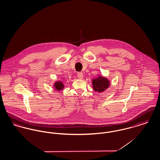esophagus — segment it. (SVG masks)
<instances>
[{
	"mask_svg": "<svg viewBox=\"0 0 160 160\" xmlns=\"http://www.w3.org/2000/svg\"><path fill=\"white\" fill-rule=\"evenodd\" d=\"M77 77H78V78L79 79H83V73H82V72H78V73H77Z\"/></svg>",
	"mask_w": 160,
	"mask_h": 160,
	"instance_id": "1",
	"label": "esophagus"
}]
</instances>
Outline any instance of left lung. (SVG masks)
Listing matches in <instances>:
<instances>
[{
	"mask_svg": "<svg viewBox=\"0 0 160 160\" xmlns=\"http://www.w3.org/2000/svg\"><path fill=\"white\" fill-rule=\"evenodd\" d=\"M92 88L95 91L101 92L109 88L110 86V82L106 77L98 75V77L92 80Z\"/></svg>",
	"mask_w": 160,
	"mask_h": 160,
	"instance_id": "obj_1",
	"label": "left lung"
}]
</instances>
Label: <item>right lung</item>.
<instances>
[{
	"label": "right lung",
	"instance_id": "add662e5",
	"mask_svg": "<svg viewBox=\"0 0 160 160\" xmlns=\"http://www.w3.org/2000/svg\"><path fill=\"white\" fill-rule=\"evenodd\" d=\"M53 88H54L56 91L62 90L64 88V85L63 83V82L59 81V80L54 82L53 84Z\"/></svg>",
	"mask_w": 160,
	"mask_h": 160
}]
</instances>
